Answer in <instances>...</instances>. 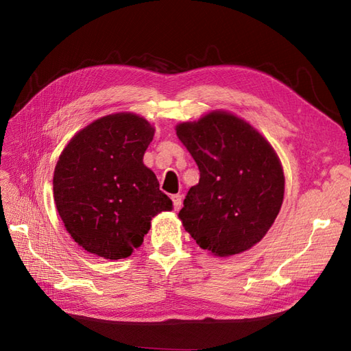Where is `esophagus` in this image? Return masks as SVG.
Segmentation results:
<instances>
[{"label": "esophagus", "instance_id": "obj_1", "mask_svg": "<svg viewBox=\"0 0 351 351\" xmlns=\"http://www.w3.org/2000/svg\"><path fill=\"white\" fill-rule=\"evenodd\" d=\"M171 199H173V204H174V209L176 210H178L180 208H182V204H183L182 196H180V195H173Z\"/></svg>", "mask_w": 351, "mask_h": 351}]
</instances>
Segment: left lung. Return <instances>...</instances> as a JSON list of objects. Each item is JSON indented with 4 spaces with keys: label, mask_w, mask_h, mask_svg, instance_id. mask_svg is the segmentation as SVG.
Here are the masks:
<instances>
[{
    "label": "left lung",
    "mask_w": 351,
    "mask_h": 351,
    "mask_svg": "<svg viewBox=\"0 0 351 351\" xmlns=\"http://www.w3.org/2000/svg\"><path fill=\"white\" fill-rule=\"evenodd\" d=\"M200 178L178 212L202 249L227 258L259 243L280 214L284 171L271 143L246 120L215 110L176 125Z\"/></svg>",
    "instance_id": "8db88e82"
}]
</instances>
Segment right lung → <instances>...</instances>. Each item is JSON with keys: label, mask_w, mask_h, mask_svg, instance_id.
I'll return each mask as SVG.
<instances>
[{"label": "right lung", "mask_w": 351, "mask_h": 351, "mask_svg": "<svg viewBox=\"0 0 351 351\" xmlns=\"http://www.w3.org/2000/svg\"><path fill=\"white\" fill-rule=\"evenodd\" d=\"M155 127L134 112L101 117L74 134L56 165L54 200L71 239L105 259L129 258L173 202L143 164Z\"/></svg>", "instance_id": "right-lung-1"}]
</instances>
